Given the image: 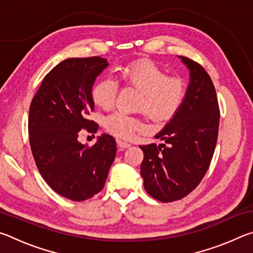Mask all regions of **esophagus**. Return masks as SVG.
<instances>
[{
    "label": "esophagus",
    "instance_id": "1",
    "mask_svg": "<svg viewBox=\"0 0 253 253\" xmlns=\"http://www.w3.org/2000/svg\"><path fill=\"white\" fill-rule=\"evenodd\" d=\"M117 145L121 148H128L130 147V144L125 142V140H121V139H117Z\"/></svg>",
    "mask_w": 253,
    "mask_h": 253
}]
</instances>
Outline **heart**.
I'll list each match as a JSON object with an SVG mask.
<instances>
[{
  "instance_id": "b5f03b06",
  "label": "heart",
  "mask_w": 253,
  "mask_h": 253,
  "mask_svg": "<svg viewBox=\"0 0 253 253\" xmlns=\"http://www.w3.org/2000/svg\"><path fill=\"white\" fill-rule=\"evenodd\" d=\"M118 78L125 85L140 92L136 109L144 111L154 122L162 123L172 118L186 98L185 81L181 77L168 76L161 67L149 60H140L122 68ZM116 96L117 84L111 79L98 81L92 87V100L101 109L113 108ZM104 124L111 134L125 139L131 138L143 127L139 118L121 111L107 116Z\"/></svg>"
}]
</instances>
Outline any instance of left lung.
<instances>
[{
	"instance_id": "obj_1",
	"label": "left lung",
	"mask_w": 253,
	"mask_h": 253,
	"mask_svg": "<svg viewBox=\"0 0 253 253\" xmlns=\"http://www.w3.org/2000/svg\"><path fill=\"white\" fill-rule=\"evenodd\" d=\"M190 70L183 105L155 136L164 142L140 145V175L152 198L168 203L195 190L208 172L219 134L220 109L211 77L200 63L179 57Z\"/></svg>"
}]
</instances>
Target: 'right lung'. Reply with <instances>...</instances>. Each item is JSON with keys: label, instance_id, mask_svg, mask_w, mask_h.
<instances>
[{"label": "right lung", "instance_id": "obj_1", "mask_svg": "<svg viewBox=\"0 0 253 253\" xmlns=\"http://www.w3.org/2000/svg\"><path fill=\"white\" fill-rule=\"evenodd\" d=\"M101 57L63 60L44 77L29 111V140L41 176L58 194L84 201L104 188L116 155V140L102 134L89 147L79 131L96 132L89 119L95 104L92 84L107 68Z\"/></svg>", "mask_w": 253, "mask_h": 253}]
</instances>
